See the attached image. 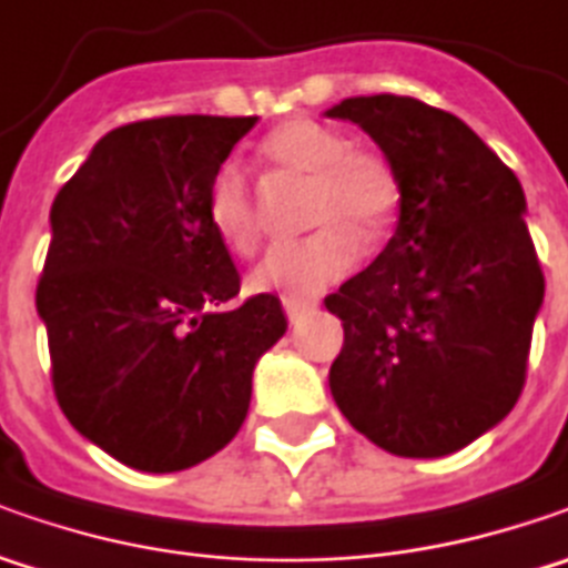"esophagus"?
Instances as JSON below:
<instances>
[{
	"mask_svg": "<svg viewBox=\"0 0 568 568\" xmlns=\"http://www.w3.org/2000/svg\"><path fill=\"white\" fill-rule=\"evenodd\" d=\"M310 310H316V300H284V313L291 322L303 316V313H310Z\"/></svg>",
	"mask_w": 568,
	"mask_h": 568,
	"instance_id": "obj_1",
	"label": "esophagus"
}]
</instances>
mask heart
Returning <instances> with one entry per match:
<instances>
[{"instance_id":"obj_1","label":"heart","mask_w":568,"mask_h":568,"mask_svg":"<svg viewBox=\"0 0 568 568\" xmlns=\"http://www.w3.org/2000/svg\"><path fill=\"white\" fill-rule=\"evenodd\" d=\"M258 158L281 173L303 176L306 240L281 243L250 272V287L284 300H310L354 272L363 243L382 240L395 224L402 186L392 164L373 151H354L338 129L316 120H291L258 142ZM205 217L214 236L236 255L258 243V214L246 176L221 166L205 195Z\"/></svg>"}]
</instances>
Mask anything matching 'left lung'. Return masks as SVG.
<instances>
[{"instance_id": "left-lung-1", "label": "left lung", "mask_w": 568, "mask_h": 568, "mask_svg": "<svg viewBox=\"0 0 568 568\" xmlns=\"http://www.w3.org/2000/svg\"><path fill=\"white\" fill-rule=\"evenodd\" d=\"M351 120L398 173V227L376 262L325 296L344 325L332 398L392 455L439 458L518 402L544 272L509 166L424 100L347 98Z\"/></svg>"}]
</instances>
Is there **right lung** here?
Returning <instances> with one entry per match:
<instances>
[{"mask_svg":"<svg viewBox=\"0 0 568 568\" xmlns=\"http://www.w3.org/2000/svg\"><path fill=\"white\" fill-rule=\"evenodd\" d=\"M258 116H161L106 132L50 207L37 284L53 392L84 439L135 470L211 458L246 420L252 369L287 332L240 294L205 217L211 176Z\"/></svg>","mask_w":568,"mask_h":568,"instance_id":"1","label":"right lung"}]
</instances>
